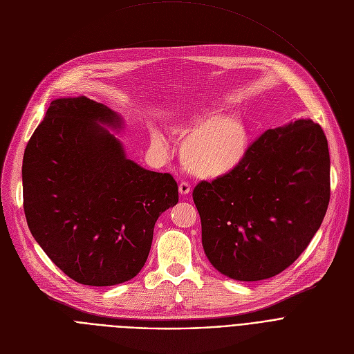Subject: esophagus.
Here are the masks:
<instances>
[{"label": "esophagus", "mask_w": 354, "mask_h": 354, "mask_svg": "<svg viewBox=\"0 0 354 354\" xmlns=\"http://www.w3.org/2000/svg\"><path fill=\"white\" fill-rule=\"evenodd\" d=\"M178 192H180L181 195H188V194L191 192L189 184H187V183H180V185H178Z\"/></svg>", "instance_id": "1"}]
</instances>
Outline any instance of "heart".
Wrapping results in <instances>:
<instances>
[{
    "label": "heart",
    "instance_id": "b5f03b06",
    "mask_svg": "<svg viewBox=\"0 0 354 354\" xmlns=\"http://www.w3.org/2000/svg\"><path fill=\"white\" fill-rule=\"evenodd\" d=\"M174 135L184 139L180 159L194 177L215 180L236 170L249 150V131L238 113L216 106H205L194 112L174 127ZM151 146L165 150V139L159 132L151 135Z\"/></svg>",
    "mask_w": 354,
    "mask_h": 354
}]
</instances>
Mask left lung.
Wrapping results in <instances>:
<instances>
[{
    "mask_svg": "<svg viewBox=\"0 0 354 354\" xmlns=\"http://www.w3.org/2000/svg\"><path fill=\"white\" fill-rule=\"evenodd\" d=\"M330 198V159L309 118L264 132L242 165L192 191L211 264L238 281L277 276L306 249Z\"/></svg>",
    "mask_w": 354,
    "mask_h": 354,
    "instance_id": "8db88e82",
    "label": "left lung"
}]
</instances>
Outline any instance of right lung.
I'll list each match as a JSON object with an SVG mask.
<instances>
[{
  "label": "right lung",
  "instance_id": "1",
  "mask_svg": "<svg viewBox=\"0 0 354 354\" xmlns=\"http://www.w3.org/2000/svg\"><path fill=\"white\" fill-rule=\"evenodd\" d=\"M122 116L84 95L53 100L25 149L24 209L29 230L74 281L109 287L145 266L154 223L178 203L167 173L128 159L113 132Z\"/></svg>",
  "mask_w": 354,
  "mask_h": 354
}]
</instances>
